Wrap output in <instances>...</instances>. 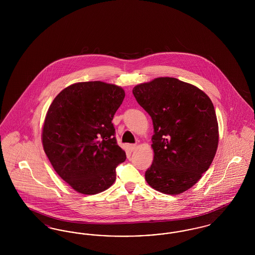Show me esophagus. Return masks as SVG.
Masks as SVG:
<instances>
[{"label": "esophagus", "mask_w": 255, "mask_h": 255, "mask_svg": "<svg viewBox=\"0 0 255 255\" xmlns=\"http://www.w3.org/2000/svg\"><path fill=\"white\" fill-rule=\"evenodd\" d=\"M135 148H136L135 144H130V145H129V149H130L131 151H133Z\"/></svg>", "instance_id": "obj_1"}]
</instances>
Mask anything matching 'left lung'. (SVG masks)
Returning a JSON list of instances; mask_svg holds the SVG:
<instances>
[{
	"label": "left lung",
	"mask_w": 255,
	"mask_h": 255,
	"mask_svg": "<svg viewBox=\"0 0 255 255\" xmlns=\"http://www.w3.org/2000/svg\"><path fill=\"white\" fill-rule=\"evenodd\" d=\"M133 95L150 115L154 159L145 180L157 191L178 195L209 168L218 147V122L210 98L173 77L136 85Z\"/></svg>",
	"instance_id": "left-lung-1"
}]
</instances>
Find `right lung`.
<instances>
[{"mask_svg": "<svg viewBox=\"0 0 255 255\" xmlns=\"http://www.w3.org/2000/svg\"><path fill=\"white\" fill-rule=\"evenodd\" d=\"M124 97L119 86L79 82L64 89L49 106L42 132L45 153L56 173L81 194L108 189L126 159L112 123Z\"/></svg>", "mask_w": 255, "mask_h": 255, "instance_id": "1", "label": "right lung"}]
</instances>
